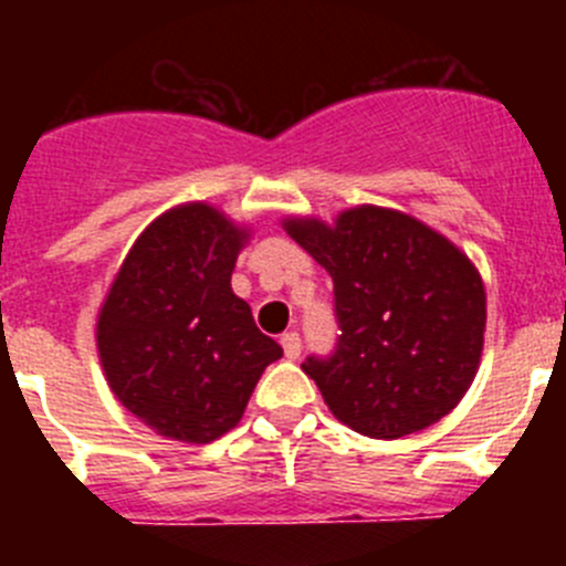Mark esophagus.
Here are the masks:
<instances>
[{"mask_svg":"<svg viewBox=\"0 0 566 566\" xmlns=\"http://www.w3.org/2000/svg\"><path fill=\"white\" fill-rule=\"evenodd\" d=\"M280 345H283V354L289 359H297L300 352H303V343H300V334L297 332H286L280 337Z\"/></svg>","mask_w":566,"mask_h":566,"instance_id":"esophagus-1","label":"esophagus"}]
</instances>
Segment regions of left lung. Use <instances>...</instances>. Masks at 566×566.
<instances>
[{
	"label": "left lung",
	"mask_w": 566,
	"mask_h": 566,
	"mask_svg": "<svg viewBox=\"0 0 566 566\" xmlns=\"http://www.w3.org/2000/svg\"><path fill=\"white\" fill-rule=\"evenodd\" d=\"M283 229L334 280L337 352L303 363L328 411L371 439L448 417L484 348L488 294L473 260L413 214L374 203L332 223L292 214Z\"/></svg>",
	"instance_id": "1"
}]
</instances>
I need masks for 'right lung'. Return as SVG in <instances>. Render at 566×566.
Returning <instances> with one entry per match:
<instances>
[{"label":"right lung","instance_id":"1","mask_svg":"<svg viewBox=\"0 0 566 566\" xmlns=\"http://www.w3.org/2000/svg\"><path fill=\"white\" fill-rule=\"evenodd\" d=\"M247 223L207 201L167 209L115 272L96 348L115 399L172 442L207 444L240 422L260 374L283 348L232 292Z\"/></svg>","mask_w":566,"mask_h":566}]
</instances>
